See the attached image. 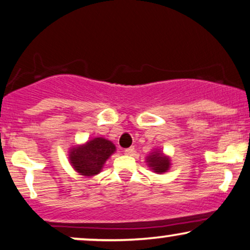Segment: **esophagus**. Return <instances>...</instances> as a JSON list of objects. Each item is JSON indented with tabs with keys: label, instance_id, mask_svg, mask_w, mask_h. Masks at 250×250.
<instances>
[{
	"label": "esophagus",
	"instance_id": "1",
	"mask_svg": "<svg viewBox=\"0 0 250 250\" xmlns=\"http://www.w3.org/2000/svg\"><path fill=\"white\" fill-rule=\"evenodd\" d=\"M135 152V147L131 146V147H128L125 150V154H127V156H131V154H134Z\"/></svg>",
	"mask_w": 250,
	"mask_h": 250
}]
</instances>
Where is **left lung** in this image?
<instances>
[{
    "mask_svg": "<svg viewBox=\"0 0 250 250\" xmlns=\"http://www.w3.org/2000/svg\"><path fill=\"white\" fill-rule=\"evenodd\" d=\"M147 166L157 174H164L170 168V158L163 152L160 148H153V151L146 157Z\"/></svg>",
    "mask_w": 250,
    "mask_h": 250,
    "instance_id": "1",
    "label": "left lung"
}]
</instances>
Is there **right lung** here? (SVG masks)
Returning <instances> with one entry per match:
<instances>
[{
    "mask_svg": "<svg viewBox=\"0 0 250 250\" xmlns=\"http://www.w3.org/2000/svg\"><path fill=\"white\" fill-rule=\"evenodd\" d=\"M116 151L115 145L104 137H96L69 148V163L76 172L92 178L102 172L107 159Z\"/></svg>",
    "mask_w": 250,
    "mask_h": 250,
    "instance_id": "1",
    "label": "right lung"
}]
</instances>
